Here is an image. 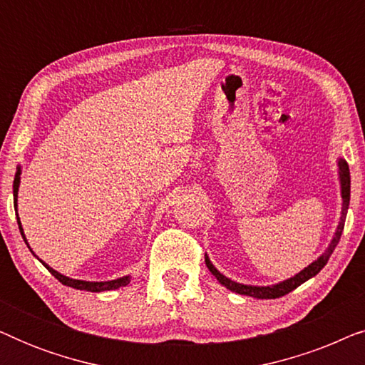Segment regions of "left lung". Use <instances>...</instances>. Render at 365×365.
Listing matches in <instances>:
<instances>
[{
	"mask_svg": "<svg viewBox=\"0 0 365 365\" xmlns=\"http://www.w3.org/2000/svg\"><path fill=\"white\" fill-rule=\"evenodd\" d=\"M339 178H341V192H342V216H341V221H339L337 231H336V234H334L331 244H329L326 252H324L322 256L317 259V261L309 264L307 267H304L302 271L296 274L294 277L287 279V281L279 282V284H274V286H246V284L234 282V281H231V279H227L226 276H222V274L212 266L211 261H209L207 254H206V266L209 271L212 272V276L217 279L219 284H222V286L227 287L229 291H232L236 294H242V296H251L256 299H277V297L286 296V294L294 291V289L301 286V284H304L311 277L316 276L317 272H321V269L326 266L329 257H331V254L334 252V249H336L339 241H341V236L344 231V222H346L347 209H349V201H351V173H349V166L344 159H339Z\"/></svg>",
	"mask_w": 365,
	"mask_h": 365,
	"instance_id": "8db88e82",
	"label": "left lung"
}]
</instances>
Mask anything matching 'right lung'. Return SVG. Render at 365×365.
<instances>
[{"mask_svg":"<svg viewBox=\"0 0 365 365\" xmlns=\"http://www.w3.org/2000/svg\"><path fill=\"white\" fill-rule=\"evenodd\" d=\"M19 174H21V168L18 166V171L14 174V181H13V196H14V211H18V187H19ZM16 219H18V226H19V231H21V236L24 239V242H26V237H24V232H23V227H21V221H19L18 214H16ZM28 244V242H26ZM29 247V246H28ZM43 262V261H41ZM43 266L48 269L49 272L53 274L54 277L58 279L59 282L64 284V286H69V287H74V289H79V291H89V292H103V291H113V289H119L123 286H128L129 281H131V277L129 276H124V277H119V279H114V281H106V282H89V281H78V279H69L66 276H63V274H59L58 271H54L48 266L46 262H43Z\"/></svg>","mask_w":365,"mask_h":365,"instance_id":"obj_1","label":"right lung"}]
</instances>
